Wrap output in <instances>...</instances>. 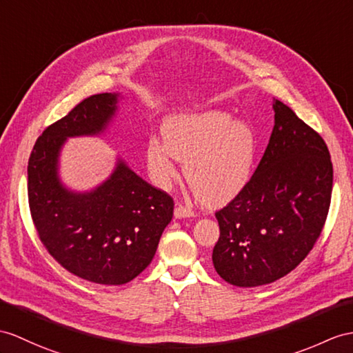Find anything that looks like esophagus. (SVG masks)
Segmentation results:
<instances>
[{
	"instance_id": "obj_1",
	"label": "esophagus",
	"mask_w": 353,
	"mask_h": 353,
	"mask_svg": "<svg viewBox=\"0 0 353 353\" xmlns=\"http://www.w3.org/2000/svg\"><path fill=\"white\" fill-rule=\"evenodd\" d=\"M174 214H175V219H187V217L194 216V212L190 208H185L184 205H176Z\"/></svg>"
}]
</instances>
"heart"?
Returning <instances> with one entry per match:
<instances>
[{
  "label": "heart",
  "mask_w": 353,
  "mask_h": 353,
  "mask_svg": "<svg viewBox=\"0 0 353 353\" xmlns=\"http://www.w3.org/2000/svg\"><path fill=\"white\" fill-rule=\"evenodd\" d=\"M259 137L247 123H235L220 110L169 117L163 141L152 137L147 161L160 185L176 176L175 161H184V176L203 203L221 205L241 193L254 174Z\"/></svg>",
  "instance_id": "b5f03b06"
}]
</instances>
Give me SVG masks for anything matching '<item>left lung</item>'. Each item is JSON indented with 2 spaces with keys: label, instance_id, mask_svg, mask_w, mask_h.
<instances>
[{
  "label": "left lung",
  "instance_id": "1",
  "mask_svg": "<svg viewBox=\"0 0 353 353\" xmlns=\"http://www.w3.org/2000/svg\"><path fill=\"white\" fill-rule=\"evenodd\" d=\"M274 128L244 190L216 212L219 276L239 288L285 277L321 236L332 193V163L321 134L274 100Z\"/></svg>",
  "mask_w": 353,
  "mask_h": 353
}]
</instances>
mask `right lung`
I'll return each mask as SVG.
<instances>
[{
	"label": "right lung",
	"instance_id": "add662e5",
	"mask_svg": "<svg viewBox=\"0 0 353 353\" xmlns=\"http://www.w3.org/2000/svg\"><path fill=\"white\" fill-rule=\"evenodd\" d=\"M118 97L103 92L82 100L39 136L28 160L30 211L43 245L68 272L115 286L151 263L174 201L123 160L94 190L72 192L58 176V160L67 137L106 130Z\"/></svg>",
	"mask_w": 353,
	"mask_h": 353
}]
</instances>
